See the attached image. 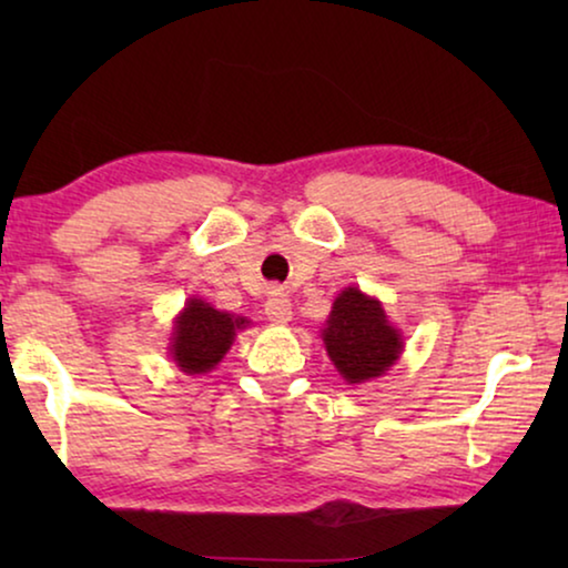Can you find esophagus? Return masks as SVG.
I'll list each match as a JSON object with an SVG mask.
<instances>
[{"instance_id": "esophagus-1", "label": "esophagus", "mask_w": 568, "mask_h": 568, "mask_svg": "<svg viewBox=\"0 0 568 568\" xmlns=\"http://www.w3.org/2000/svg\"><path fill=\"white\" fill-rule=\"evenodd\" d=\"M266 315H268V321H274V323L292 321V300H290V294H284L282 290L271 292L268 300H266Z\"/></svg>"}]
</instances>
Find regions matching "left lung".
<instances>
[{
	"instance_id": "left-lung-1",
	"label": "left lung",
	"mask_w": 568,
	"mask_h": 568,
	"mask_svg": "<svg viewBox=\"0 0 568 568\" xmlns=\"http://www.w3.org/2000/svg\"><path fill=\"white\" fill-rule=\"evenodd\" d=\"M323 344L346 383H364L385 375L403 348L398 331L387 323L383 305L354 286L341 292L333 302Z\"/></svg>"
}]
</instances>
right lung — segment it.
I'll return each instance as SVG.
<instances>
[{
    "label": "right lung",
    "mask_w": 568,
    "mask_h": 568,
    "mask_svg": "<svg viewBox=\"0 0 568 568\" xmlns=\"http://www.w3.org/2000/svg\"><path fill=\"white\" fill-rule=\"evenodd\" d=\"M245 325V317L220 313L204 300H191L175 321L173 348L170 352H173V359L183 372L201 375L227 354L235 333Z\"/></svg>",
    "instance_id": "1"
}]
</instances>
